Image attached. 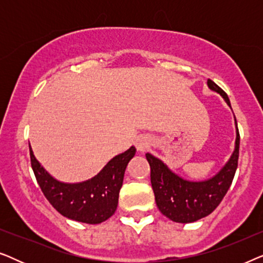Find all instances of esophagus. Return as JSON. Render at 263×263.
Returning a JSON list of instances; mask_svg holds the SVG:
<instances>
[{"instance_id":"esophagus-1","label":"esophagus","mask_w":263,"mask_h":263,"mask_svg":"<svg viewBox=\"0 0 263 263\" xmlns=\"http://www.w3.org/2000/svg\"><path fill=\"white\" fill-rule=\"evenodd\" d=\"M148 147H149L148 140L143 139V138L138 139V141H136V148H138V151H140V152H145Z\"/></svg>"}]
</instances>
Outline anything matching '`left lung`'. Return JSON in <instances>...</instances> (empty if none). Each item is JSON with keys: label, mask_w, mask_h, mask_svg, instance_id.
Here are the masks:
<instances>
[{"label": "left lung", "mask_w": 263, "mask_h": 263, "mask_svg": "<svg viewBox=\"0 0 263 263\" xmlns=\"http://www.w3.org/2000/svg\"><path fill=\"white\" fill-rule=\"evenodd\" d=\"M208 87L220 93L230 104L229 97L219 86L208 79ZM236 121V117H235ZM237 127V121H236ZM239 157V132L237 128L236 148L228 164L218 175L204 182H189L175 175L163 161L147 153L146 159L151 166L152 184L156 203L165 217L176 222H193L207 217L219 206L228 193L235 177Z\"/></svg>", "instance_id": "1"}]
</instances>
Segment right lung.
I'll return each mask as SVG.
<instances>
[{"instance_id":"1","label":"right lung","mask_w":263,"mask_h":263,"mask_svg":"<svg viewBox=\"0 0 263 263\" xmlns=\"http://www.w3.org/2000/svg\"><path fill=\"white\" fill-rule=\"evenodd\" d=\"M135 152V147H130L112 158L96 177L77 184H67L56 181L44 170L30 146L32 170L46 200L63 217L86 224H99L115 213L125 167Z\"/></svg>"}]
</instances>
